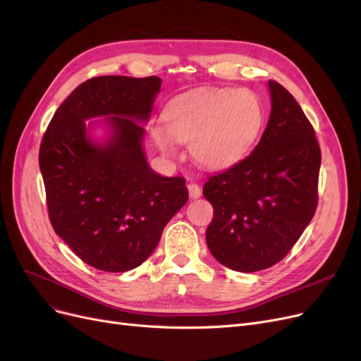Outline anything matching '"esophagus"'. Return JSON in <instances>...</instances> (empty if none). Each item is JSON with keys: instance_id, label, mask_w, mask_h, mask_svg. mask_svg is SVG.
I'll return each instance as SVG.
<instances>
[{"instance_id": "esophagus-1", "label": "esophagus", "mask_w": 361, "mask_h": 361, "mask_svg": "<svg viewBox=\"0 0 361 361\" xmlns=\"http://www.w3.org/2000/svg\"><path fill=\"white\" fill-rule=\"evenodd\" d=\"M188 192H190V197L191 199H199L202 195V190L197 183H188Z\"/></svg>"}]
</instances>
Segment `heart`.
<instances>
[{"label": "heart", "mask_w": 361, "mask_h": 361, "mask_svg": "<svg viewBox=\"0 0 361 361\" xmlns=\"http://www.w3.org/2000/svg\"><path fill=\"white\" fill-rule=\"evenodd\" d=\"M166 125L152 126L157 145L174 152V140L190 143L192 159L206 169H227L255 146L265 122L260 96L250 89H204L182 94L166 108Z\"/></svg>", "instance_id": "1"}]
</instances>
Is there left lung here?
Here are the masks:
<instances>
[{"label": "left lung", "mask_w": 361, "mask_h": 361, "mask_svg": "<svg viewBox=\"0 0 361 361\" xmlns=\"http://www.w3.org/2000/svg\"><path fill=\"white\" fill-rule=\"evenodd\" d=\"M271 114L255 150L209 176L214 207L206 243L221 265L256 272L276 265L302 235L318 206L321 149L293 96L268 81Z\"/></svg>", "instance_id": "8db88e82"}]
</instances>
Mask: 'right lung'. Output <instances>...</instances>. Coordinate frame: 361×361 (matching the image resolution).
Here are the masks:
<instances>
[{"mask_svg":"<svg viewBox=\"0 0 361 361\" xmlns=\"http://www.w3.org/2000/svg\"><path fill=\"white\" fill-rule=\"evenodd\" d=\"M162 80L96 76L68 96L51 118L39 150L49 220L87 265L134 269L152 255L164 227L188 200L183 178L152 171L143 152L146 122ZM111 115L104 145L84 119Z\"/></svg>","mask_w":361,"mask_h":361,"instance_id":"1","label":"right lung"}]
</instances>
